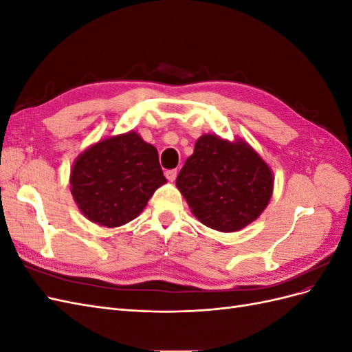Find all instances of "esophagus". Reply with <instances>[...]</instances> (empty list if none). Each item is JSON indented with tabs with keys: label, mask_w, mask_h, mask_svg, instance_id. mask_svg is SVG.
<instances>
[{
	"label": "esophagus",
	"mask_w": 352,
	"mask_h": 352,
	"mask_svg": "<svg viewBox=\"0 0 352 352\" xmlns=\"http://www.w3.org/2000/svg\"><path fill=\"white\" fill-rule=\"evenodd\" d=\"M166 177L170 180V182H173V180L176 179L177 176V170L176 168H170V170H166Z\"/></svg>",
	"instance_id": "34e87169"
}]
</instances>
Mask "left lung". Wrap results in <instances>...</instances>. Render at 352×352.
<instances>
[{"mask_svg":"<svg viewBox=\"0 0 352 352\" xmlns=\"http://www.w3.org/2000/svg\"><path fill=\"white\" fill-rule=\"evenodd\" d=\"M176 186L194 216L211 229L236 232L257 219L273 192V175L250 145L202 135Z\"/></svg>","mask_w":352,"mask_h":352,"instance_id":"8db88e82","label":"left lung"}]
</instances>
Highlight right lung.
I'll return each instance as SVG.
<instances>
[{
    "label": "right lung",
    "instance_id": "add662e5",
    "mask_svg": "<svg viewBox=\"0 0 352 352\" xmlns=\"http://www.w3.org/2000/svg\"><path fill=\"white\" fill-rule=\"evenodd\" d=\"M164 182L157 150L135 132L88 148L70 175L72 194L80 211L107 228L133 220Z\"/></svg>",
    "mask_w": 352,
    "mask_h": 352
}]
</instances>
